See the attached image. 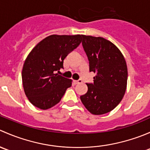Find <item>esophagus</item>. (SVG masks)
Masks as SVG:
<instances>
[{
    "instance_id": "esophagus-1",
    "label": "esophagus",
    "mask_w": 150,
    "mask_h": 150,
    "mask_svg": "<svg viewBox=\"0 0 150 150\" xmlns=\"http://www.w3.org/2000/svg\"><path fill=\"white\" fill-rule=\"evenodd\" d=\"M83 82V81L81 79H79L78 80V81H75V84H79V83H81Z\"/></svg>"
}]
</instances>
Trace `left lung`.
<instances>
[{
  "instance_id": "obj_1",
  "label": "left lung",
  "mask_w": 150,
  "mask_h": 150,
  "mask_svg": "<svg viewBox=\"0 0 150 150\" xmlns=\"http://www.w3.org/2000/svg\"><path fill=\"white\" fill-rule=\"evenodd\" d=\"M82 44L89 61V70L96 74L93 83H86L88 91L81 96L93 115H103L114 110L125 93L128 68L119 48L102 37L82 35Z\"/></svg>"
}]
</instances>
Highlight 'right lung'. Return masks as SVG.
Here are the masks:
<instances>
[{
    "instance_id": "right-lung-1",
    "label": "right lung",
    "mask_w": 150,
    "mask_h": 150,
    "mask_svg": "<svg viewBox=\"0 0 150 150\" xmlns=\"http://www.w3.org/2000/svg\"><path fill=\"white\" fill-rule=\"evenodd\" d=\"M82 35H51L33 48L22 72L24 91L32 104L48 110L58 104L72 80L55 73L63 68L64 59L81 43Z\"/></svg>"
}]
</instances>
